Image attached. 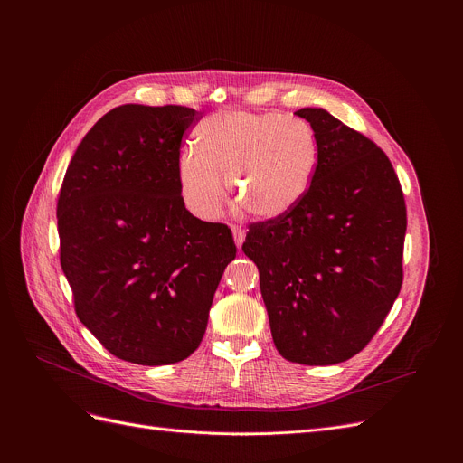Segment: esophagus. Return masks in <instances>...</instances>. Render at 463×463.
<instances>
[{
	"label": "esophagus",
	"instance_id": "34e87169",
	"mask_svg": "<svg viewBox=\"0 0 463 463\" xmlns=\"http://www.w3.org/2000/svg\"><path fill=\"white\" fill-rule=\"evenodd\" d=\"M232 236H234V244H236V248L240 250V248H241V244H244V240H246V231L241 229V227H238V225H232Z\"/></svg>",
	"mask_w": 463,
	"mask_h": 463
}]
</instances>
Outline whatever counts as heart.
<instances>
[{
    "instance_id": "heart-1",
    "label": "heart",
    "mask_w": 463,
    "mask_h": 463,
    "mask_svg": "<svg viewBox=\"0 0 463 463\" xmlns=\"http://www.w3.org/2000/svg\"><path fill=\"white\" fill-rule=\"evenodd\" d=\"M176 159L182 201L201 219H213L225 203V184L244 212L276 219L309 191L319 166V142L300 118L276 112L227 110L206 118Z\"/></svg>"
}]
</instances>
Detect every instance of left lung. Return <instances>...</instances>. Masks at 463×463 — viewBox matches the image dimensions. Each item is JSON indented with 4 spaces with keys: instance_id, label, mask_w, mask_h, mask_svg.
<instances>
[{
    "instance_id": "8db88e82",
    "label": "left lung",
    "mask_w": 463,
    "mask_h": 463,
    "mask_svg": "<svg viewBox=\"0 0 463 463\" xmlns=\"http://www.w3.org/2000/svg\"><path fill=\"white\" fill-rule=\"evenodd\" d=\"M319 142L306 197L250 225L276 349L290 362L330 366L370 344L400 295L405 201L377 144L325 109H300Z\"/></svg>"
}]
</instances>
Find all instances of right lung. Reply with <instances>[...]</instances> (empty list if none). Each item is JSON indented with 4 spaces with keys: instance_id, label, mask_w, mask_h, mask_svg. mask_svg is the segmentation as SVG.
Returning <instances> with one entry per match:
<instances>
[{
    "instance_id": "obj_1",
    "label": "right lung",
    "mask_w": 463,
    "mask_h": 463,
    "mask_svg": "<svg viewBox=\"0 0 463 463\" xmlns=\"http://www.w3.org/2000/svg\"><path fill=\"white\" fill-rule=\"evenodd\" d=\"M201 112L121 105L79 144L58 199L60 260L80 323L114 356L165 366L203 342L232 232L184 204L176 159Z\"/></svg>"
}]
</instances>
